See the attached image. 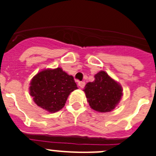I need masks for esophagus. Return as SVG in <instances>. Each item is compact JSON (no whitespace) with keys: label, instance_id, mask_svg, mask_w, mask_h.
Returning a JSON list of instances; mask_svg holds the SVG:
<instances>
[{"label":"esophagus","instance_id":"34e87169","mask_svg":"<svg viewBox=\"0 0 156 156\" xmlns=\"http://www.w3.org/2000/svg\"><path fill=\"white\" fill-rule=\"evenodd\" d=\"M78 85H79L81 88H83L85 87V82L84 81H80V82L78 83Z\"/></svg>","mask_w":156,"mask_h":156}]
</instances>
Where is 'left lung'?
<instances>
[{"label": "left lung", "mask_w": 156, "mask_h": 156, "mask_svg": "<svg viewBox=\"0 0 156 156\" xmlns=\"http://www.w3.org/2000/svg\"><path fill=\"white\" fill-rule=\"evenodd\" d=\"M94 81L86 84L83 91L90 108L100 112H108L115 108L122 95V87L105 71L94 76Z\"/></svg>", "instance_id": "8db88e82"}]
</instances>
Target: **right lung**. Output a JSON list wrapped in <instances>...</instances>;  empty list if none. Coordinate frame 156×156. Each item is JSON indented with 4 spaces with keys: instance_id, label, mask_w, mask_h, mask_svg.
<instances>
[{
    "instance_id": "1",
    "label": "right lung",
    "mask_w": 156,
    "mask_h": 156,
    "mask_svg": "<svg viewBox=\"0 0 156 156\" xmlns=\"http://www.w3.org/2000/svg\"><path fill=\"white\" fill-rule=\"evenodd\" d=\"M76 89L73 76L61 68L48 69L32 79L30 94L39 107L49 112H56L64 107L69 94Z\"/></svg>"
}]
</instances>
